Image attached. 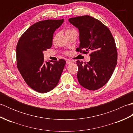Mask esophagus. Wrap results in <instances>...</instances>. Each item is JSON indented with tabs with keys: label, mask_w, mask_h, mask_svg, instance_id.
<instances>
[{
	"label": "esophagus",
	"mask_w": 133,
	"mask_h": 133,
	"mask_svg": "<svg viewBox=\"0 0 133 133\" xmlns=\"http://www.w3.org/2000/svg\"><path fill=\"white\" fill-rule=\"evenodd\" d=\"M72 62V61H71V60H70V59H67V60L66 61V63L67 64H70V63H71Z\"/></svg>",
	"instance_id": "obj_1"
}]
</instances>
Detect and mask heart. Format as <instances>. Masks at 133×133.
<instances>
[{"label":"heart","instance_id":"heart-1","mask_svg":"<svg viewBox=\"0 0 133 133\" xmlns=\"http://www.w3.org/2000/svg\"><path fill=\"white\" fill-rule=\"evenodd\" d=\"M75 30H73V29H67L66 30V33H68V32H70L72 31H74Z\"/></svg>","mask_w":133,"mask_h":133}]
</instances>
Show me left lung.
Listing matches in <instances>:
<instances>
[{
  "mask_svg": "<svg viewBox=\"0 0 133 133\" xmlns=\"http://www.w3.org/2000/svg\"><path fill=\"white\" fill-rule=\"evenodd\" d=\"M69 21L79 31L80 44L76 51L83 54L91 51L89 62H76L79 83L88 90H98L109 81L117 65L114 39L107 27L92 16H77Z\"/></svg>",
  "mask_w": 133,
  "mask_h": 133,
  "instance_id": "8db88e82",
  "label": "left lung"
}]
</instances>
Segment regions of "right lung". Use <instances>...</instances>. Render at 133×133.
<instances>
[{
    "mask_svg": "<svg viewBox=\"0 0 133 133\" xmlns=\"http://www.w3.org/2000/svg\"><path fill=\"white\" fill-rule=\"evenodd\" d=\"M64 19H48L34 24L19 38L16 46V64L26 83L40 93L57 85L66 61L44 62L43 52L52 46L53 34Z\"/></svg>",
    "mask_w": 133,
    "mask_h": 133,
    "instance_id": "1",
    "label": "right lung"
}]
</instances>
